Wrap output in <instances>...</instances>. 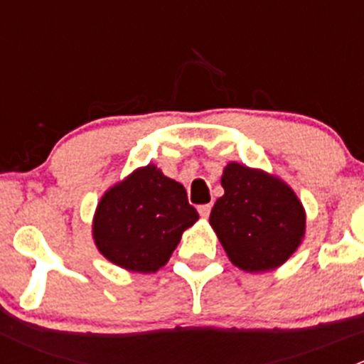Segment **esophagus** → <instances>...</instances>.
<instances>
[{
  "label": "esophagus",
  "mask_w": 364,
  "mask_h": 364,
  "mask_svg": "<svg viewBox=\"0 0 364 364\" xmlns=\"http://www.w3.org/2000/svg\"><path fill=\"white\" fill-rule=\"evenodd\" d=\"M209 213H211V204H203V205H199V215L200 216H209Z\"/></svg>",
  "instance_id": "obj_1"
}]
</instances>
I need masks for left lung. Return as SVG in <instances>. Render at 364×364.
Masks as SVG:
<instances>
[{
	"label": "left lung",
	"mask_w": 364,
	"mask_h": 364,
	"mask_svg": "<svg viewBox=\"0 0 364 364\" xmlns=\"http://www.w3.org/2000/svg\"><path fill=\"white\" fill-rule=\"evenodd\" d=\"M223 197L209 215L223 250L245 271H267L284 264L304 236V209L296 193L266 172L229 164Z\"/></svg>",
	"instance_id": "left-lung-1"
}]
</instances>
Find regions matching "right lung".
<instances>
[{"label": "right lung", "instance_id": "1", "mask_svg": "<svg viewBox=\"0 0 364 364\" xmlns=\"http://www.w3.org/2000/svg\"><path fill=\"white\" fill-rule=\"evenodd\" d=\"M197 218L185 186L148 165L102 197L93 223L95 243L116 266L155 273Z\"/></svg>", "mask_w": 364, "mask_h": 364}]
</instances>
